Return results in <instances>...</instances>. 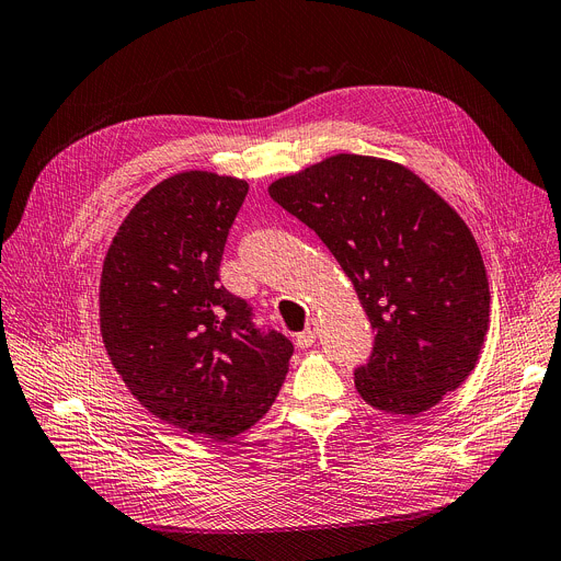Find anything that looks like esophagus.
Instances as JSON below:
<instances>
[{"mask_svg":"<svg viewBox=\"0 0 561 561\" xmlns=\"http://www.w3.org/2000/svg\"><path fill=\"white\" fill-rule=\"evenodd\" d=\"M316 339H318V320L311 318L307 322L305 331L297 333V345H300V347H311L316 343Z\"/></svg>","mask_w":561,"mask_h":561,"instance_id":"esophagus-1","label":"esophagus"}]
</instances>
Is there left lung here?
<instances>
[{
  "label": "left lung",
  "mask_w": 561,
  "mask_h": 561,
  "mask_svg": "<svg viewBox=\"0 0 561 561\" xmlns=\"http://www.w3.org/2000/svg\"><path fill=\"white\" fill-rule=\"evenodd\" d=\"M268 194L329 248L377 331L354 369L369 405L420 415L469 377L488 333V273L465 220L426 182L343 153Z\"/></svg>",
  "instance_id": "1"
}]
</instances>
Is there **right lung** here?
I'll use <instances>...</instances> for the list:
<instances>
[{"label":"right lung","mask_w":561,"mask_h":561,"mask_svg":"<svg viewBox=\"0 0 561 561\" xmlns=\"http://www.w3.org/2000/svg\"><path fill=\"white\" fill-rule=\"evenodd\" d=\"M248 182L186 171L153 186L103 261L101 333L128 390L160 420L228 439L273 405L293 343L220 286Z\"/></svg>","instance_id":"1"}]
</instances>
